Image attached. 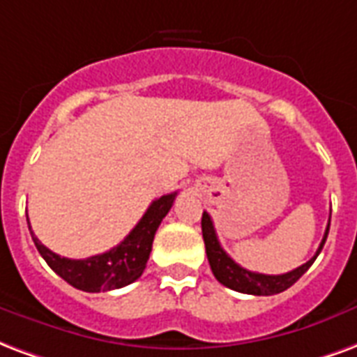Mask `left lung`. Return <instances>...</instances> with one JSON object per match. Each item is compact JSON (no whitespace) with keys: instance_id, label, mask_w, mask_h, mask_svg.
Wrapping results in <instances>:
<instances>
[{"instance_id":"left-lung-1","label":"left lung","mask_w":357,"mask_h":357,"mask_svg":"<svg viewBox=\"0 0 357 357\" xmlns=\"http://www.w3.org/2000/svg\"><path fill=\"white\" fill-rule=\"evenodd\" d=\"M327 234H329V225L326 229V234L321 238L318 252L314 255L312 259H308L305 265L297 266L295 271L286 274H261V273H252L244 266H240L238 263L229 257L225 250L221 248L213 229L212 218L208 213H202V238L206 244V255H208V263L212 268L213 276L218 278L225 287H231L234 291L238 293H248V295H276V293L286 291L287 287H291L303 274L310 268L316 257L321 252V248L326 244Z\"/></svg>"}]
</instances>
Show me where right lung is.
Instances as JSON below:
<instances>
[{
	"label": "right lung",
	"mask_w": 357,
	"mask_h": 357,
	"mask_svg": "<svg viewBox=\"0 0 357 357\" xmlns=\"http://www.w3.org/2000/svg\"><path fill=\"white\" fill-rule=\"evenodd\" d=\"M176 195L178 192H170L153 200V204L147 208V212L139 219L138 225L132 229L130 234L121 244L115 245L109 252L92 255L89 259L60 257L58 253L51 252L47 245L39 242L30 227L31 240L38 248V252L41 253V257L47 261V265L51 266L60 278H64L70 286L89 293L119 289L136 282L142 276L149 259V253H151L155 232L166 213L170 212Z\"/></svg>",
	"instance_id": "add662e5"
}]
</instances>
